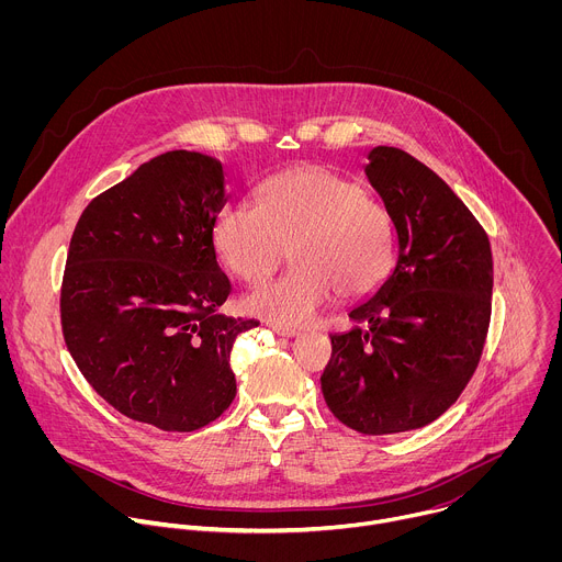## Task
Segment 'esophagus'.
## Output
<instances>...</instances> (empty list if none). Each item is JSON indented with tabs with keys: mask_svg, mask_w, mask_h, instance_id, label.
I'll return each mask as SVG.
<instances>
[{
	"mask_svg": "<svg viewBox=\"0 0 562 562\" xmlns=\"http://www.w3.org/2000/svg\"><path fill=\"white\" fill-rule=\"evenodd\" d=\"M271 329H273V334H278V336H282V338H295L297 336V329H291V327H282V325H269Z\"/></svg>",
	"mask_w": 562,
	"mask_h": 562,
	"instance_id": "1",
	"label": "esophagus"
}]
</instances>
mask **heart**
Masks as SVG:
<instances>
[{"label": "heart", "instance_id": "obj_1", "mask_svg": "<svg viewBox=\"0 0 562 562\" xmlns=\"http://www.w3.org/2000/svg\"><path fill=\"white\" fill-rule=\"evenodd\" d=\"M220 260L245 282L280 265L293 267L247 295V306L273 325L300 327L342 295L371 291L389 271L393 231L384 206L362 187L323 165H302L267 178L256 206L226 204L213 224Z\"/></svg>", "mask_w": 562, "mask_h": 562}]
</instances>
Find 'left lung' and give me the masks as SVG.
Wrapping results in <instances>:
<instances>
[{"label": "left lung", "mask_w": 562, "mask_h": 562, "mask_svg": "<svg viewBox=\"0 0 562 562\" xmlns=\"http://www.w3.org/2000/svg\"><path fill=\"white\" fill-rule=\"evenodd\" d=\"M364 176L397 237L389 276L331 336L319 378L331 414L369 434H400L442 416L483 353L494 289L485 228L429 167L393 146L367 153Z\"/></svg>", "instance_id": "8db88e82"}]
</instances>
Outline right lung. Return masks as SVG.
Instances as JSON below:
<instances>
[{
	"instance_id": "1",
	"label": "right lung",
	"mask_w": 562,
	"mask_h": 562,
	"mask_svg": "<svg viewBox=\"0 0 562 562\" xmlns=\"http://www.w3.org/2000/svg\"><path fill=\"white\" fill-rule=\"evenodd\" d=\"M228 200L220 159L169 150L79 215L61 282V331L111 407L162 431H195L235 397L231 349L258 319L231 293L213 224Z\"/></svg>"
}]
</instances>
